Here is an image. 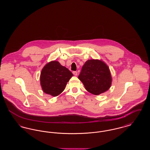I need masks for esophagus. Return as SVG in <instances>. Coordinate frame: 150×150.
I'll list each match as a JSON object with an SVG mask.
<instances>
[{"label": "esophagus", "mask_w": 150, "mask_h": 150, "mask_svg": "<svg viewBox=\"0 0 150 150\" xmlns=\"http://www.w3.org/2000/svg\"><path fill=\"white\" fill-rule=\"evenodd\" d=\"M73 74L75 75V76H77L78 75V72L77 71H73Z\"/></svg>", "instance_id": "34e87169"}]
</instances>
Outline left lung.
Returning <instances> with one entry per match:
<instances>
[{"instance_id": "obj_1", "label": "left lung", "mask_w": 150, "mask_h": 150, "mask_svg": "<svg viewBox=\"0 0 150 150\" xmlns=\"http://www.w3.org/2000/svg\"><path fill=\"white\" fill-rule=\"evenodd\" d=\"M78 78L88 92L97 96L106 92L112 84L110 69L100 59H92L86 61Z\"/></svg>"}]
</instances>
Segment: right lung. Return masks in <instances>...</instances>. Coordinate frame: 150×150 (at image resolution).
Listing matches in <instances>:
<instances>
[{
	"mask_svg": "<svg viewBox=\"0 0 150 150\" xmlns=\"http://www.w3.org/2000/svg\"><path fill=\"white\" fill-rule=\"evenodd\" d=\"M73 76L68 69L57 61H52L43 67L40 81L43 92L53 97H56L64 91Z\"/></svg>",
	"mask_w": 150,
	"mask_h": 150,
	"instance_id": "add662e5",
	"label": "right lung"
}]
</instances>
